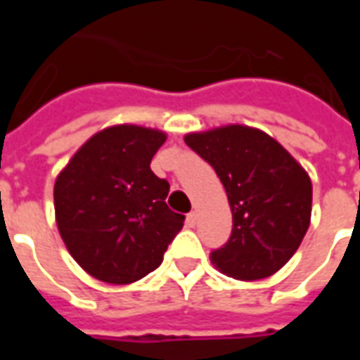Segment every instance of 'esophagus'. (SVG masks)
<instances>
[{"mask_svg":"<svg viewBox=\"0 0 360 360\" xmlns=\"http://www.w3.org/2000/svg\"><path fill=\"white\" fill-rule=\"evenodd\" d=\"M196 219H198V214H196V212H191V214H187V226L195 227Z\"/></svg>","mask_w":360,"mask_h":360,"instance_id":"34e87169","label":"esophagus"}]
</instances>
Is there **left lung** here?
<instances>
[{"label":"left lung","mask_w":360,"mask_h":360,"mask_svg":"<svg viewBox=\"0 0 360 360\" xmlns=\"http://www.w3.org/2000/svg\"><path fill=\"white\" fill-rule=\"evenodd\" d=\"M216 169L231 206L233 229L212 264L241 281L270 278L293 257L310 226L312 183L276 139L247 125L185 134Z\"/></svg>","instance_id":"1"}]
</instances>
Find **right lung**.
Here are the masks:
<instances>
[{"mask_svg": "<svg viewBox=\"0 0 360 360\" xmlns=\"http://www.w3.org/2000/svg\"><path fill=\"white\" fill-rule=\"evenodd\" d=\"M164 131L113 125L92 134L59 172L53 206L59 235L82 270L127 285L154 271L185 216L167 208L169 183L150 169Z\"/></svg>", "mask_w": 360, "mask_h": 360, "instance_id": "right-lung-1", "label": "right lung"}]
</instances>
